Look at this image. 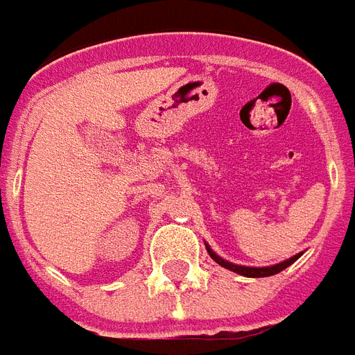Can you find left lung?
<instances>
[{
	"label": "left lung",
	"instance_id": "8db88e82",
	"mask_svg": "<svg viewBox=\"0 0 355 355\" xmlns=\"http://www.w3.org/2000/svg\"><path fill=\"white\" fill-rule=\"evenodd\" d=\"M205 247H207V253L211 254V259H213L216 264H220V266L226 268V270H232V272H236V274H239V275H245V277H268V275L279 274L282 270H285V268L291 266L293 262L298 261V259H300V254H302V253L295 254V257H291V259L279 262V264H274V266L253 268V266H239V264H232V262L220 259V257H218V254H216L215 251H213V249L207 245V243H205Z\"/></svg>",
	"mask_w": 355,
	"mask_h": 355
}]
</instances>
